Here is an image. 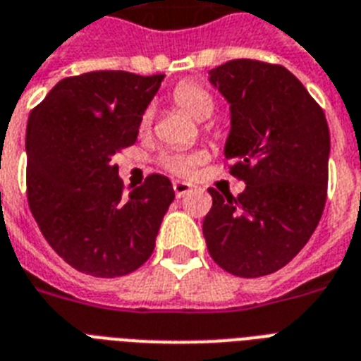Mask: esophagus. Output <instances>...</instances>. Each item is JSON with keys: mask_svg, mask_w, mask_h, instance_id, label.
I'll use <instances>...</instances> for the list:
<instances>
[{"mask_svg": "<svg viewBox=\"0 0 361 361\" xmlns=\"http://www.w3.org/2000/svg\"><path fill=\"white\" fill-rule=\"evenodd\" d=\"M172 187H174V192H176V197H178V198L185 197L187 192L192 189L191 183H187V181H180V180H176L174 183H172Z\"/></svg>", "mask_w": 361, "mask_h": 361, "instance_id": "1", "label": "esophagus"}]
</instances>
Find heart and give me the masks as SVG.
<instances>
[{
    "mask_svg": "<svg viewBox=\"0 0 361 361\" xmlns=\"http://www.w3.org/2000/svg\"><path fill=\"white\" fill-rule=\"evenodd\" d=\"M172 103L180 110H183L185 114H189L195 120L202 121L208 120L209 116L214 114L215 110V99L209 93L208 87H204L202 84H198L195 80H183L174 87L172 92ZM153 121V110L146 109L140 116V133H147L152 127ZM197 155H183V153H169L161 159V164L164 169L170 170L172 174L178 176H189L197 164Z\"/></svg>",
    "mask_w": 361,
    "mask_h": 361,
    "instance_id": "b5f03b06",
    "label": "heart"
}]
</instances>
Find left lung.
Wrapping results in <instances>:
<instances>
[{"instance_id":"1","label":"left lung","mask_w":361,"mask_h":361,"mask_svg":"<svg viewBox=\"0 0 361 361\" xmlns=\"http://www.w3.org/2000/svg\"><path fill=\"white\" fill-rule=\"evenodd\" d=\"M209 82L231 103L225 157L245 191L208 189L214 204L204 238L225 271L262 277L290 262L319 225L330 129L324 110L283 65L232 59L209 71Z\"/></svg>"}]
</instances>
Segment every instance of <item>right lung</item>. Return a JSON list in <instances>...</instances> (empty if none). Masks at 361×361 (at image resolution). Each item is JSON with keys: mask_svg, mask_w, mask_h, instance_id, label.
<instances>
[{"mask_svg": "<svg viewBox=\"0 0 361 361\" xmlns=\"http://www.w3.org/2000/svg\"><path fill=\"white\" fill-rule=\"evenodd\" d=\"M164 75L93 71L59 80L25 130L27 202L42 236L65 262L93 277H121L152 257L174 200L166 176L129 195L112 159L138 136L142 112Z\"/></svg>", "mask_w": 361, "mask_h": 361, "instance_id": "obj_1", "label": "right lung"}]
</instances>
